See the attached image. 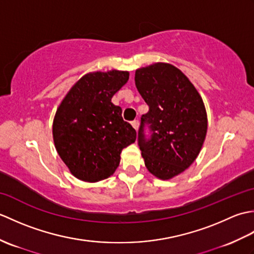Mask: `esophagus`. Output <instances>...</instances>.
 <instances>
[{
  "instance_id": "1",
  "label": "esophagus",
  "mask_w": 254,
  "mask_h": 254,
  "mask_svg": "<svg viewBox=\"0 0 254 254\" xmlns=\"http://www.w3.org/2000/svg\"><path fill=\"white\" fill-rule=\"evenodd\" d=\"M138 126H139V122H138V120H134V121H132V127L135 128V130H137L138 128Z\"/></svg>"
}]
</instances>
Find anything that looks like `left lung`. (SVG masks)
I'll use <instances>...</instances> for the list:
<instances>
[{"label":"left lung","mask_w":254,"mask_h":254,"mask_svg":"<svg viewBox=\"0 0 254 254\" xmlns=\"http://www.w3.org/2000/svg\"><path fill=\"white\" fill-rule=\"evenodd\" d=\"M134 79L148 106L137 132L145 166L159 179H171L189 168L202 148L207 131L203 100L186 75L171 64L138 68Z\"/></svg>","instance_id":"1"}]
</instances>
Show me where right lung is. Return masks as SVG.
I'll return each instance as SVG.
<instances>
[{
    "instance_id": "obj_1",
    "label": "right lung",
    "mask_w": 254,
    "mask_h": 254,
    "mask_svg": "<svg viewBox=\"0 0 254 254\" xmlns=\"http://www.w3.org/2000/svg\"><path fill=\"white\" fill-rule=\"evenodd\" d=\"M128 79V72L89 73L68 91L53 121V139L61 159L78 179H107L118 168L124 147L136 131L122 118L112 96Z\"/></svg>"
}]
</instances>
